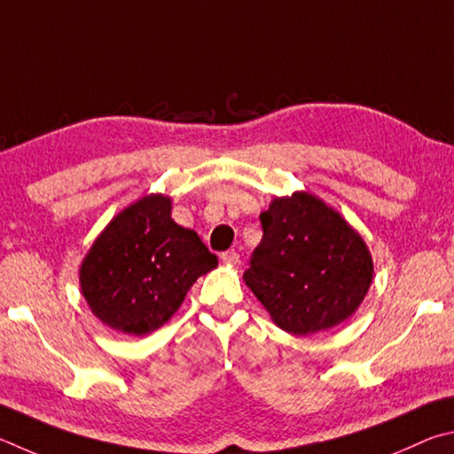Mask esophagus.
Masks as SVG:
<instances>
[{
  "mask_svg": "<svg viewBox=\"0 0 454 454\" xmlns=\"http://www.w3.org/2000/svg\"><path fill=\"white\" fill-rule=\"evenodd\" d=\"M221 261H223V263H229V265H237V263H239V253L229 249L225 253H221Z\"/></svg>",
  "mask_w": 454,
  "mask_h": 454,
  "instance_id": "obj_1",
  "label": "esophagus"
}]
</instances>
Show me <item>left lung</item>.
I'll return each instance as SVG.
<instances>
[{"label": "left lung", "instance_id": "1", "mask_svg": "<svg viewBox=\"0 0 454 454\" xmlns=\"http://www.w3.org/2000/svg\"><path fill=\"white\" fill-rule=\"evenodd\" d=\"M259 219L263 239L243 279L273 321L313 335L351 317L372 281L361 235L309 193L275 199Z\"/></svg>", "mask_w": 454, "mask_h": 454}]
</instances>
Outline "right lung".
Wrapping results in <instances>:
<instances>
[{"instance_id": "add662e5", "label": "right lung", "mask_w": 454, "mask_h": 454, "mask_svg": "<svg viewBox=\"0 0 454 454\" xmlns=\"http://www.w3.org/2000/svg\"><path fill=\"white\" fill-rule=\"evenodd\" d=\"M217 255L171 219V201L147 195L109 223L79 271L93 315L111 329L145 335L171 319Z\"/></svg>"}]
</instances>
